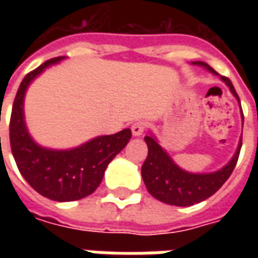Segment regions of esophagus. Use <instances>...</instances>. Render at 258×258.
<instances>
[{
    "mask_svg": "<svg viewBox=\"0 0 258 258\" xmlns=\"http://www.w3.org/2000/svg\"><path fill=\"white\" fill-rule=\"evenodd\" d=\"M131 131H133V135L134 137H141L145 131V123L144 121H135L133 125H131Z\"/></svg>",
    "mask_w": 258,
    "mask_h": 258,
    "instance_id": "esophagus-1",
    "label": "esophagus"
}]
</instances>
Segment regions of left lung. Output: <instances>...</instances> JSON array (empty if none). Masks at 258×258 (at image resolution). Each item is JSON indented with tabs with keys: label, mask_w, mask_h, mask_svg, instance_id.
Listing matches in <instances>:
<instances>
[{
	"label": "left lung",
	"mask_w": 258,
	"mask_h": 258,
	"mask_svg": "<svg viewBox=\"0 0 258 258\" xmlns=\"http://www.w3.org/2000/svg\"><path fill=\"white\" fill-rule=\"evenodd\" d=\"M192 64L200 66L206 69L209 73L218 76V79L229 88L231 94L235 96V99L238 101L240 106L239 96L233 88L231 80L220 76L206 62L198 60V62H192ZM240 114H242V121H243L242 107H240ZM145 142L148 145V157L142 164L141 174H142L146 189L153 198H156L163 203L179 206V207L196 205L216 194L232 174L233 168L238 162L239 152L242 148V137H240L238 148L233 153L232 159L224 167L213 173H190L179 167L178 164L174 162L173 157L168 155V152L164 148H162L156 135L152 131H149V134L145 137Z\"/></svg>",
	"instance_id": "obj_1"
}]
</instances>
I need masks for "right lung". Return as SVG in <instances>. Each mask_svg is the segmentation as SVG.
Listing matches in <instances>:
<instances>
[{"instance_id": "right-lung-1", "label": "right lung", "mask_w": 258, "mask_h": 258, "mask_svg": "<svg viewBox=\"0 0 258 258\" xmlns=\"http://www.w3.org/2000/svg\"><path fill=\"white\" fill-rule=\"evenodd\" d=\"M63 59L59 56L44 62L20 83L12 107L9 140L16 166L33 189L55 202H73L95 192L109 163L128 144L131 130L99 135L69 149L42 146L31 137L25 118L26 92L45 69Z\"/></svg>"}]
</instances>
